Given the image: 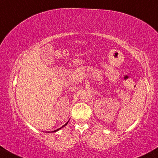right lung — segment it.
<instances>
[{"instance_id":"add662e5","label":"right lung","mask_w":158,"mask_h":158,"mask_svg":"<svg viewBox=\"0 0 158 158\" xmlns=\"http://www.w3.org/2000/svg\"><path fill=\"white\" fill-rule=\"evenodd\" d=\"M68 124V122L67 123H65V124H64V125H63V126H62V127H60V128H59V129H57V130H54V131H53V132H56V131H58V130H60V129H62V127H65L66 126V125H67Z\"/></svg>"}]
</instances>
